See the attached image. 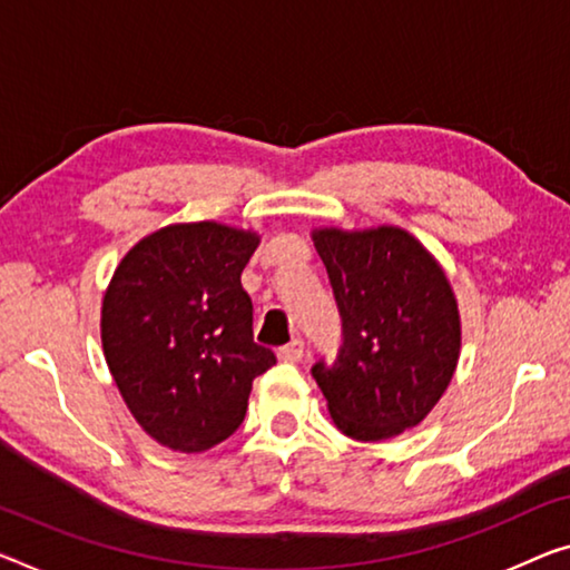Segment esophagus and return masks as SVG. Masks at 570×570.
I'll use <instances>...</instances> for the list:
<instances>
[{"label": "esophagus", "instance_id": "34e87169", "mask_svg": "<svg viewBox=\"0 0 570 570\" xmlns=\"http://www.w3.org/2000/svg\"><path fill=\"white\" fill-rule=\"evenodd\" d=\"M303 352H305L303 338H293L291 344L279 348L277 356H279V362H301V358H303Z\"/></svg>", "mask_w": 570, "mask_h": 570}]
</instances>
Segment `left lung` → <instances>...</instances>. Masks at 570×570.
Wrapping results in <instances>:
<instances>
[{"instance_id": "obj_1", "label": "left lung", "mask_w": 570, "mask_h": 570, "mask_svg": "<svg viewBox=\"0 0 570 570\" xmlns=\"http://www.w3.org/2000/svg\"><path fill=\"white\" fill-rule=\"evenodd\" d=\"M344 328L334 364L315 362L328 413L356 441L415 428L443 397L461 352L451 283L413 234L315 229Z\"/></svg>"}]
</instances>
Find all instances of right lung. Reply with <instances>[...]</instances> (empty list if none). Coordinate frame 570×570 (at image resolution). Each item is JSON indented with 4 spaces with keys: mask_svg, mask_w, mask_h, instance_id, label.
Returning <instances> with one entry per match:
<instances>
[{
    "mask_svg": "<svg viewBox=\"0 0 570 570\" xmlns=\"http://www.w3.org/2000/svg\"><path fill=\"white\" fill-rule=\"evenodd\" d=\"M259 236L170 224L127 252L104 293L101 344L129 413L173 451L214 449L242 425L252 382L275 364L255 344L242 269Z\"/></svg>",
    "mask_w": 570,
    "mask_h": 570,
    "instance_id": "add662e5",
    "label": "right lung"
}]
</instances>
